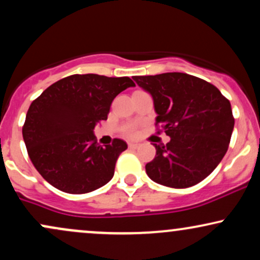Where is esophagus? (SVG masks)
I'll return each mask as SVG.
<instances>
[{
	"instance_id": "obj_1",
	"label": "esophagus",
	"mask_w": 260,
	"mask_h": 260,
	"mask_svg": "<svg viewBox=\"0 0 260 260\" xmlns=\"http://www.w3.org/2000/svg\"><path fill=\"white\" fill-rule=\"evenodd\" d=\"M139 147L138 143H128V148L129 149H137Z\"/></svg>"
}]
</instances>
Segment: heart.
<instances>
[{
  "label": "heart",
  "mask_w": 260,
  "mask_h": 260,
  "mask_svg": "<svg viewBox=\"0 0 260 260\" xmlns=\"http://www.w3.org/2000/svg\"><path fill=\"white\" fill-rule=\"evenodd\" d=\"M122 133L128 137V138H134L138 134V128L134 123H127L122 126Z\"/></svg>",
  "instance_id": "obj_1"
}]
</instances>
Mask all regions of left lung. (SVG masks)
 <instances>
[{
  "label": "left lung",
  "instance_id": "1",
  "mask_svg": "<svg viewBox=\"0 0 260 260\" xmlns=\"http://www.w3.org/2000/svg\"><path fill=\"white\" fill-rule=\"evenodd\" d=\"M154 99L157 132L171 138L155 145L145 165L149 177L171 188H188L208 177L225 156L234 131L231 104L215 85L190 74L136 76Z\"/></svg>",
  "mask_w": 260,
  "mask_h": 260
}]
</instances>
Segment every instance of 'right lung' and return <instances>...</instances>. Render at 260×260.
I'll return each mask as SVG.
<instances>
[{
  "mask_svg": "<svg viewBox=\"0 0 260 260\" xmlns=\"http://www.w3.org/2000/svg\"><path fill=\"white\" fill-rule=\"evenodd\" d=\"M128 77L73 74L59 79L31 103L23 139L32 165L62 192L84 194L106 184L127 143H96L94 128L107 120L112 100L134 86Z\"/></svg>",
  "mask_w": 260,
  "mask_h": 260,
  "instance_id": "add662e5",
  "label": "right lung"
}]
</instances>
